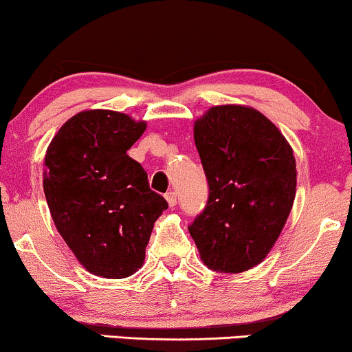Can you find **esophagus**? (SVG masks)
Segmentation results:
<instances>
[{
    "mask_svg": "<svg viewBox=\"0 0 352 352\" xmlns=\"http://www.w3.org/2000/svg\"><path fill=\"white\" fill-rule=\"evenodd\" d=\"M165 199H166V201H168V205L171 206H176V204H177V195H176V192H173V190H170L168 192V194L165 195Z\"/></svg>",
    "mask_w": 352,
    "mask_h": 352,
    "instance_id": "34e87169",
    "label": "esophagus"
}]
</instances>
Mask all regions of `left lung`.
I'll use <instances>...</instances> for the list:
<instances>
[{"mask_svg": "<svg viewBox=\"0 0 352 352\" xmlns=\"http://www.w3.org/2000/svg\"><path fill=\"white\" fill-rule=\"evenodd\" d=\"M208 200L189 226L211 271L237 274L271 252L296 189L293 151L277 126L243 105H218L194 126Z\"/></svg>", "mask_w": 352, "mask_h": 352, "instance_id": "obj_1", "label": "left lung"}]
</instances>
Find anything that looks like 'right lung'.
Here are the masks:
<instances>
[{
	"label": "right lung",
	"instance_id": "obj_1",
	"mask_svg": "<svg viewBox=\"0 0 352 352\" xmlns=\"http://www.w3.org/2000/svg\"><path fill=\"white\" fill-rule=\"evenodd\" d=\"M146 131L128 115L86 110L64 123L47 147L45 189L51 216L76 259L96 276L124 278L146 258L166 200L126 151Z\"/></svg>",
	"mask_w": 352,
	"mask_h": 352
}]
</instances>
